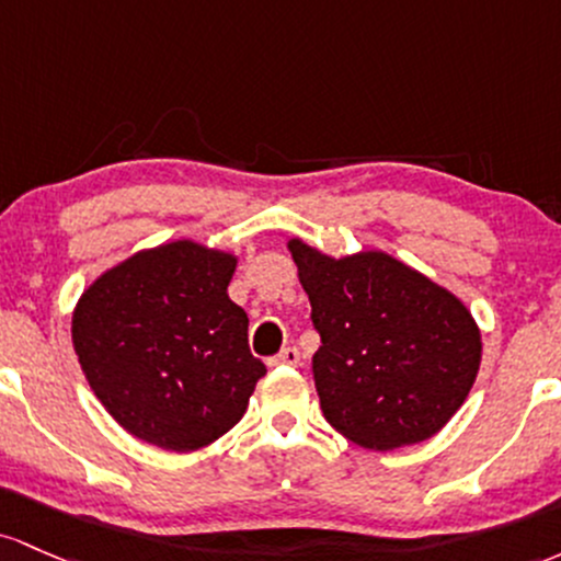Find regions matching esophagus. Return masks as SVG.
Masks as SVG:
<instances>
[{
  "instance_id": "esophagus-1",
  "label": "esophagus",
  "mask_w": 561,
  "mask_h": 561,
  "mask_svg": "<svg viewBox=\"0 0 561 561\" xmlns=\"http://www.w3.org/2000/svg\"><path fill=\"white\" fill-rule=\"evenodd\" d=\"M270 365H299V350L297 347L280 350L278 355L270 357Z\"/></svg>"
}]
</instances>
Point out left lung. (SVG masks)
Segmentation results:
<instances>
[{
    "label": "left lung",
    "instance_id": "left-lung-1",
    "mask_svg": "<svg viewBox=\"0 0 561 561\" xmlns=\"http://www.w3.org/2000/svg\"><path fill=\"white\" fill-rule=\"evenodd\" d=\"M320 333V411L370 450L430 439L463 405L480 370V329L437 283L381 251L331 260L288 243Z\"/></svg>",
    "mask_w": 561,
    "mask_h": 561
}]
</instances>
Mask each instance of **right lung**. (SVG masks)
<instances>
[{
	"label": "right lung",
	"instance_id": "right-lung-1",
	"mask_svg": "<svg viewBox=\"0 0 561 561\" xmlns=\"http://www.w3.org/2000/svg\"><path fill=\"white\" fill-rule=\"evenodd\" d=\"M236 256L174 241L100 275L73 312V350L118 424L187 453L222 437L267 374L228 297Z\"/></svg>",
	"mask_w": 561,
	"mask_h": 561
}]
</instances>
